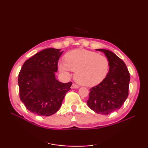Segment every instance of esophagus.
Listing matches in <instances>:
<instances>
[{"mask_svg":"<svg viewBox=\"0 0 148 148\" xmlns=\"http://www.w3.org/2000/svg\"><path fill=\"white\" fill-rule=\"evenodd\" d=\"M71 88H79V86L77 85V84H76L75 83H73L72 84Z\"/></svg>","mask_w":148,"mask_h":148,"instance_id":"esophagus-1","label":"esophagus"}]
</instances>
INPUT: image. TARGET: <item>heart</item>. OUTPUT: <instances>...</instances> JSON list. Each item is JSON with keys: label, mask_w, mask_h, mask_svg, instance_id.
<instances>
[{"label": "heart", "mask_w": 148, "mask_h": 148, "mask_svg": "<svg viewBox=\"0 0 148 148\" xmlns=\"http://www.w3.org/2000/svg\"><path fill=\"white\" fill-rule=\"evenodd\" d=\"M108 58L104 55L84 49H74L66 53L65 62L58 63L60 72L75 71L74 79L86 86H93L101 83L108 74Z\"/></svg>", "instance_id": "obj_1"}]
</instances>
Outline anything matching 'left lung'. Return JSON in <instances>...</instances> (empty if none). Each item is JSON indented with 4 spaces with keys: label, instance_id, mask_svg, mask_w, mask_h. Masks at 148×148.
Masks as SVG:
<instances>
[{
    "label": "left lung",
    "instance_id": "8db88e82",
    "mask_svg": "<svg viewBox=\"0 0 148 148\" xmlns=\"http://www.w3.org/2000/svg\"><path fill=\"white\" fill-rule=\"evenodd\" d=\"M109 60V70L106 78L90 90L87 104L97 114H108L121 108L128 95L130 74L121 58L109 50L97 49Z\"/></svg>",
    "mask_w": 148,
    "mask_h": 148
}]
</instances>
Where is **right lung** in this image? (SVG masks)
<instances>
[{
    "label": "right lung",
    "mask_w": 148,
    "mask_h": 148,
    "mask_svg": "<svg viewBox=\"0 0 148 148\" xmlns=\"http://www.w3.org/2000/svg\"><path fill=\"white\" fill-rule=\"evenodd\" d=\"M64 51L47 48L25 62L18 76L20 97L26 108L39 116L55 114L62 106L72 83L55 77L58 61Z\"/></svg>",
    "instance_id": "obj_1"
}]
</instances>
